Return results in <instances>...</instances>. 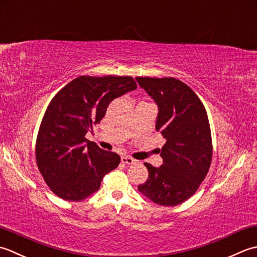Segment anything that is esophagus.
Listing matches in <instances>:
<instances>
[{"label": "esophagus", "instance_id": "34e87169", "mask_svg": "<svg viewBox=\"0 0 257 257\" xmlns=\"http://www.w3.org/2000/svg\"><path fill=\"white\" fill-rule=\"evenodd\" d=\"M121 161H122V163H124V164H133V163H135V160L134 159L130 158V156H126V155L122 156Z\"/></svg>", "mask_w": 257, "mask_h": 257}]
</instances>
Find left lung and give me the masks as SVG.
<instances>
[{"instance_id":"left-lung-1","label":"left lung","mask_w":257,"mask_h":257,"mask_svg":"<svg viewBox=\"0 0 257 257\" xmlns=\"http://www.w3.org/2000/svg\"><path fill=\"white\" fill-rule=\"evenodd\" d=\"M159 108L155 128L166 139L163 164L144 163L149 179L139 191L164 206L190 198L205 179L212 161L211 130L200 98L174 77H135Z\"/></svg>"}]
</instances>
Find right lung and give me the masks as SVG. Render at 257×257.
Segmentation results:
<instances>
[{
    "instance_id": "obj_1",
    "label": "right lung",
    "mask_w": 257,
    "mask_h": 257,
    "mask_svg": "<svg viewBox=\"0 0 257 257\" xmlns=\"http://www.w3.org/2000/svg\"><path fill=\"white\" fill-rule=\"evenodd\" d=\"M131 76L75 78L56 94L42 119L36 140V163L54 194L82 201L96 192L108 172L119 164L118 154L85 139L93 124L105 116L114 98L136 90Z\"/></svg>"
}]
</instances>
